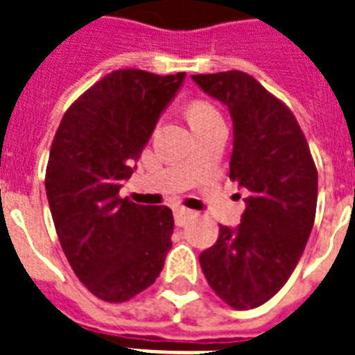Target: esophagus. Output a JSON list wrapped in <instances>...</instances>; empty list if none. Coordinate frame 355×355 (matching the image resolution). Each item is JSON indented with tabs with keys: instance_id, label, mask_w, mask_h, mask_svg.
<instances>
[{
	"instance_id": "esophagus-1",
	"label": "esophagus",
	"mask_w": 355,
	"mask_h": 355,
	"mask_svg": "<svg viewBox=\"0 0 355 355\" xmlns=\"http://www.w3.org/2000/svg\"><path fill=\"white\" fill-rule=\"evenodd\" d=\"M194 218V213L189 211L185 207H175L174 209V220H175V226H187L189 222Z\"/></svg>"
}]
</instances>
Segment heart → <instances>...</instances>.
Wrapping results in <instances>:
<instances>
[{
  "label": "heart",
  "mask_w": 355,
  "mask_h": 355,
  "mask_svg": "<svg viewBox=\"0 0 355 355\" xmlns=\"http://www.w3.org/2000/svg\"><path fill=\"white\" fill-rule=\"evenodd\" d=\"M213 114H216L215 107H211L209 103H205V101H192V103H189V107H187V116H189V120L192 122H198V120H203V118H209L213 116Z\"/></svg>",
  "instance_id": "b5f03b06"
}]
</instances>
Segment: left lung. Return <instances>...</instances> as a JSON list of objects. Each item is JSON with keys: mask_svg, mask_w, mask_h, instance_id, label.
I'll return each mask as SVG.
<instances>
[{"mask_svg": "<svg viewBox=\"0 0 355 355\" xmlns=\"http://www.w3.org/2000/svg\"><path fill=\"white\" fill-rule=\"evenodd\" d=\"M233 120L230 178L248 191L237 227L220 226L200 254L207 283L227 306L270 300L298 265L313 230L318 175L295 114L239 70L192 76Z\"/></svg>", "mask_w": 355, "mask_h": 355, "instance_id": "left-lung-1", "label": "left lung"}]
</instances>
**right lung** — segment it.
I'll use <instances>...</instances> for the list:
<instances>
[{"label": "right lung", "instance_id": "obj_1", "mask_svg": "<svg viewBox=\"0 0 355 355\" xmlns=\"http://www.w3.org/2000/svg\"><path fill=\"white\" fill-rule=\"evenodd\" d=\"M185 76L107 73L64 112L51 142L46 194L55 230L76 276L101 300L148 289L172 248V211L129 202L120 189Z\"/></svg>", "mask_w": 355, "mask_h": 355}]
</instances>
